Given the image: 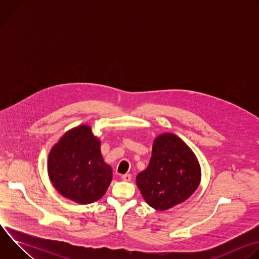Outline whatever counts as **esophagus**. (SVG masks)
Wrapping results in <instances>:
<instances>
[{"mask_svg": "<svg viewBox=\"0 0 259 259\" xmlns=\"http://www.w3.org/2000/svg\"><path fill=\"white\" fill-rule=\"evenodd\" d=\"M122 179L124 181H131L132 176H131V174H124V175H122Z\"/></svg>", "mask_w": 259, "mask_h": 259, "instance_id": "1", "label": "esophagus"}]
</instances>
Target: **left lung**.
<instances>
[{"mask_svg":"<svg viewBox=\"0 0 259 259\" xmlns=\"http://www.w3.org/2000/svg\"><path fill=\"white\" fill-rule=\"evenodd\" d=\"M201 177L191 147L173 133H162L154 139L150 164L136 176V184L147 204L165 211L187 201L199 188Z\"/></svg>","mask_w":259,"mask_h":259,"instance_id":"left-lung-1","label":"left lung"}]
</instances>
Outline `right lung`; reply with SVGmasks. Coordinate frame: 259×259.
Instances as JSON below:
<instances>
[{
  "instance_id": "add662e5",
  "label": "right lung",
  "mask_w": 259,
  "mask_h": 259,
  "mask_svg": "<svg viewBox=\"0 0 259 259\" xmlns=\"http://www.w3.org/2000/svg\"><path fill=\"white\" fill-rule=\"evenodd\" d=\"M100 139L89 125L65 132L50 150L47 170L55 190L80 205L96 202L106 193L113 170L103 160Z\"/></svg>"
}]
</instances>
